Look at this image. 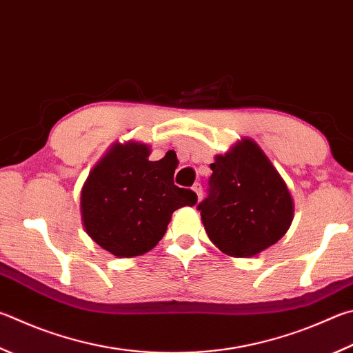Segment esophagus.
Segmentation results:
<instances>
[{
  "instance_id": "obj_1",
  "label": "esophagus",
  "mask_w": 353,
  "mask_h": 353,
  "mask_svg": "<svg viewBox=\"0 0 353 353\" xmlns=\"http://www.w3.org/2000/svg\"><path fill=\"white\" fill-rule=\"evenodd\" d=\"M193 191L196 193L197 201H201V199H202V187H201V183H194L193 185Z\"/></svg>"
}]
</instances>
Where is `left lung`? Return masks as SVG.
<instances>
[{"instance_id":"8db88e82","label":"left lung","mask_w":353,"mask_h":353,"mask_svg":"<svg viewBox=\"0 0 353 353\" xmlns=\"http://www.w3.org/2000/svg\"><path fill=\"white\" fill-rule=\"evenodd\" d=\"M210 194L197 205L210 241L230 256L250 258L290 228L293 199L253 139H241L210 165Z\"/></svg>"}]
</instances>
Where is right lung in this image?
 Returning <instances> with one entry per match:
<instances>
[{
	"label": "right lung",
	"mask_w": 353,
	"mask_h": 353,
	"mask_svg": "<svg viewBox=\"0 0 353 353\" xmlns=\"http://www.w3.org/2000/svg\"><path fill=\"white\" fill-rule=\"evenodd\" d=\"M150 154L146 143H114L81 188L85 232L117 258L150 252L163 238L171 214L197 202L194 191L174 185L176 160L152 162Z\"/></svg>",
	"instance_id": "1"
}]
</instances>
